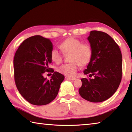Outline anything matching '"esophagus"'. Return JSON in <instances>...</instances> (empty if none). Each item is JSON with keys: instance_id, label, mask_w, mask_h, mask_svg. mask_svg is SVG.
<instances>
[{"instance_id": "esophagus-1", "label": "esophagus", "mask_w": 132, "mask_h": 132, "mask_svg": "<svg viewBox=\"0 0 132 132\" xmlns=\"http://www.w3.org/2000/svg\"><path fill=\"white\" fill-rule=\"evenodd\" d=\"M68 79L70 80H76V78H75V77H68Z\"/></svg>"}]
</instances>
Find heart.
<instances>
[{
  "instance_id": "b5f03b06",
  "label": "heart",
  "mask_w": 132,
  "mask_h": 132,
  "mask_svg": "<svg viewBox=\"0 0 132 132\" xmlns=\"http://www.w3.org/2000/svg\"><path fill=\"white\" fill-rule=\"evenodd\" d=\"M60 48L64 53H70L69 61L70 63L64 64L58 68L62 74L69 77L76 75L80 65H86L90 62L92 57V48L88 43H82L76 38H69L60 45ZM51 57L56 63L59 64L63 61V53L57 48L51 51Z\"/></svg>"
}]
</instances>
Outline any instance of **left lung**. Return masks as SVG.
<instances>
[{
    "instance_id": "obj_1",
    "label": "left lung",
    "mask_w": 132,
    "mask_h": 132,
    "mask_svg": "<svg viewBox=\"0 0 132 132\" xmlns=\"http://www.w3.org/2000/svg\"><path fill=\"white\" fill-rule=\"evenodd\" d=\"M92 57L84 74L93 79L82 78L79 93L92 102H101L112 96L119 87L122 76V56L118 44L105 32L91 31L87 38Z\"/></svg>"
}]
</instances>
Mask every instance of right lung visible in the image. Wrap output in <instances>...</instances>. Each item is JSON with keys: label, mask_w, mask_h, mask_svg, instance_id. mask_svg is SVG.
Masks as SVG:
<instances>
[{"label": "right lung", "mask_w": 132, "mask_h": 132, "mask_svg": "<svg viewBox=\"0 0 132 132\" xmlns=\"http://www.w3.org/2000/svg\"><path fill=\"white\" fill-rule=\"evenodd\" d=\"M52 49L50 39L35 35L24 40L15 53L13 66L15 85L24 99L35 105L52 102L64 79L57 71L54 72L50 80L43 77L45 71H54L50 68Z\"/></svg>", "instance_id": "add662e5"}]
</instances>
